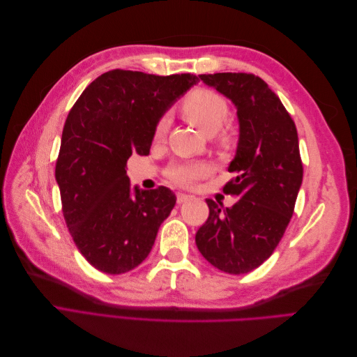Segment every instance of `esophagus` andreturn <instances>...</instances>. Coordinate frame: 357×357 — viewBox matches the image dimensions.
Listing matches in <instances>:
<instances>
[{
    "label": "esophagus",
    "mask_w": 357,
    "mask_h": 357,
    "mask_svg": "<svg viewBox=\"0 0 357 357\" xmlns=\"http://www.w3.org/2000/svg\"><path fill=\"white\" fill-rule=\"evenodd\" d=\"M189 199H190V197L186 195V193H181V192L177 193V204H183V202H186Z\"/></svg>",
    "instance_id": "obj_1"
}]
</instances>
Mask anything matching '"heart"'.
<instances>
[{
  "label": "heart",
  "instance_id": "obj_1",
  "mask_svg": "<svg viewBox=\"0 0 357 357\" xmlns=\"http://www.w3.org/2000/svg\"><path fill=\"white\" fill-rule=\"evenodd\" d=\"M180 110L188 122L197 126L205 135H213L219 131L226 122L229 107L222 95L210 89H195L186 95L183 100ZM168 129V119L162 117L155 128V138H164ZM234 134L228 129L220 132V144L231 147L234 144ZM207 165L201 162H185V164L172 165L168 171V177L180 186H190L199 177L207 172Z\"/></svg>",
  "mask_w": 357,
  "mask_h": 357
}]
</instances>
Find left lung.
<instances>
[{"label": "left lung", "mask_w": 357, "mask_h": 357, "mask_svg": "<svg viewBox=\"0 0 357 357\" xmlns=\"http://www.w3.org/2000/svg\"><path fill=\"white\" fill-rule=\"evenodd\" d=\"M199 79L236 107L240 139L225 193L232 207L207 199L208 219L195 235L198 250L223 273L245 274L273 255L294 214L302 183L295 122L278 96L255 74L215 73Z\"/></svg>", "instance_id": "8db88e82"}]
</instances>
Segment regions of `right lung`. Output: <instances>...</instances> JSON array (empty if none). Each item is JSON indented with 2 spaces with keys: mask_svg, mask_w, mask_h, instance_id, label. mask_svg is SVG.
I'll return each instance as SVG.
<instances>
[{
  "mask_svg": "<svg viewBox=\"0 0 357 357\" xmlns=\"http://www.w3.org/2000/svg\"><path fill=\"white\" fill-rule=\"evenodd\" d=\"M198 82L189 73L112 70L70 110L55 177L67 228L98 271L123 274L142 264L174 208L176 195L165 186L132 192L126 162L135 153L149 155L159 119Z\"/></svg>",
  "mask_w": 357,
  "mask_h": 357,
  "instance_id": "right-lung-1",
  "label": "right lung"
}]
</instances>
